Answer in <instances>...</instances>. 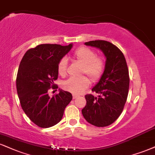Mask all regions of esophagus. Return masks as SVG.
Here are the masks:
<instances>
[{"label":"esophagus","mask_w":155,"mask_h":155,"mask_svg":"<svg viewBox=\"0 0 155 155\" xmlns=\"http://www.w3.org/2000/svg\"><path fill=\"white\" fill-rule=\"evenodd\" d=\"M77 95H76V94H73V99H76L77 98Z\"/></svg>","instance_id":"34e87169"}]
</instances>
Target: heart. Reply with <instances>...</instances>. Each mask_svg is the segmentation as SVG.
<instances>
[{
    "mask_svg": "<svg viewBox=\"0 0 155 155\" xmlns=\"http://www.w3.org/2000/svg\"><path fill=\"white\" fill-rule=\"evenodd\" d=\"M76 60L83 64L81 74H88L92 81H97L101 77L105 69V61L102 58L96 57V53L88 48L81 47L74 52ZM68 68V59L63 57L58 64V72L59 75L65 76ZM90 85V80L87 76L71 77L63 83V89L73 94H79L82 93Z\"/></svg>",
    "mask_w": 155,
    "mask_h": 155,
    "instance_id": "heart-1",
    "label": "heart"
}]
</instances>
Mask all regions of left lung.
<instances>
[{
	"label": "left lung",
	"mask_w": 155,
	"mask_h": 155,
	"mask_svg": "<svg viewBox=\"0 0 155 155\" xmlns=\"http://www.w3.org/2000/svg\"><path fill=\"white\" fill-rule=\"evenodd\" d=\"M85 45L100 49L105 55V69L92 91L97 97L87 94V105L81 113L87 122L97 127H105L118 119L124 110L129 88V75L122 52L111 42L93 40Z\"/></svg>",
	"instance_id": "8db88e82"
}]
</instances>
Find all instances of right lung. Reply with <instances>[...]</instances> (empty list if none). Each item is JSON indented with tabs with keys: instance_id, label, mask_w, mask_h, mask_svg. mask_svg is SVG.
Masks as SVG:
<instances>
[{
	"instance_id": "add662e5",
	"label": "right lung",
	"mask_w": 155,
	"mask_h": 155,
	"mask_svg": "<svg viewBox=\"0 0 155 155\" xmlns=\"http://www.w3.org/2000/svg\"><path fill=\"white\" fill-rule=\"evenodd\" d=\"M73 44L39 45L28 50L22 58L16 76V89L21 106L29 118L41 128L55 126L63 118L64 110L72 100L70 92L59 89L50 97L48 90L55 88L58 64Z\"/></svg>"
}]
</instances>
